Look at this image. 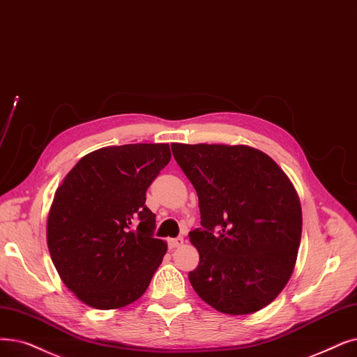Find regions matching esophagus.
Here are the masks:
<instances>
[{
	"label": "esophagus",
	"instance_id": "obj_1",
	"mask_svg": "<svg viewBox=\"0 0 357 357\" xmlns=\"http://www.w3.org/2000/svg\"><path fill=\"white\" fill-rule=\"evenodd\" d=\"M182 243H183V238H182V236L172 238V239H169V241H167L169 248H178V246H181Z\"/></svg>",
	"mask_w": 357,
	"mask_h": 357
}]
</instances>
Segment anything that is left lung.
Instances as JSON below:
<instances>
[{
  "label": "left lung",
  "mask_w": 357,
  "mask_h": 357,
  "mask_svg": "<svg viewBox=\"0 0 357 357\" xmlns=\"http://www.w3.org/2000/svg\"><path fill=\"white\" fill-rule=\"evenodd\" d=\"M170 147L198 195L201 227L190 241L199 262L188 274L191 286L223 314L259 311L284 289L298 257L302 210L291 182L252 147Z\"/></svg>",
  "instance_id": "obj_1"
}]
</instances>
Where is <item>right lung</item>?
<instances>
[{"label":"right lung","mask_w":357,"mask_h":357,"mask_svg":"<svg viewBox=\"0 0 357 357\" xmlns=\"http://www.w3.org/2000/svg\"><path fill=\"white\" fill-rule=\"evenodd\" d=\"M169 160V144L99 149L56 190L46 229L50 254L61 280L89 306H127L149 287L166 242L154 238L146 191Z\"/></svg>","instance_id":"1"}]
</instances>
